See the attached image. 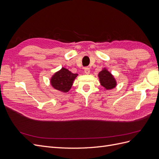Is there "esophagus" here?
Wrapping results in <instances>:
<instances>
[{"instance_id": "1", "label": "esophagus", "mask_w": 159, "mask_h": 159, "mask_svg": "<svg viewBox=\"0 0 159 159\" xmlns=\"http://www.w3.org/2000/svg\"><path fill=\"white\" fill-rule=\"evenodd\" d=\"M84 72L85 74H89L90 73V69L88 67H86V68H84Z\"/></svg>"}]
</instances>
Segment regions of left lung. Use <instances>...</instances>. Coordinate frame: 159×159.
<instances>
[{
	"label": "left lung",
	"instance_id": "1",
	"mask_svg": "<svg viewBox=\"0 0 159 159\" xmlns=\"http://www.w3.org/2000/svg\"><path fill=\"white\" fill-rule=\"evenodd\" d=\"M98 75L101 84L105 89H111L116 86V81L106 69L101 71Z\"/></svg>",
	"mask_w": 159,
	"mask_h": 159
}]
</instances>
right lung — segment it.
I'll return each mask as SVG.
<instances>
[{
  "mask_svg": "<svg viewBox=\"0 0 159 159\" xmlns=\"http://www.w3.org/2000/svg\"><path fill=\"white\" fill-rule=\"evenodd\" d=\"M77 75L78 74L71 73L68 70L62 68L52 76L51 84L54 89L66 93L71 88Z\"/></svg>",
  "mask_w": 159,
  "mask_h": 159,
  "instance_id": "1",
  "label": "right lung"
}]
</instances>
